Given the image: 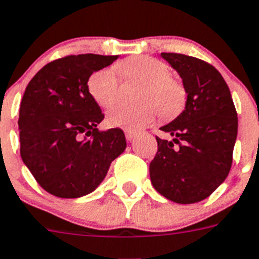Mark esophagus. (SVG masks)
<instances>
[{"mask_svg":"<svg viewBox=\"0 0 259 259\" xmlns=\"http://www.w3.org/2000/svg\"><path fill=\"white\" fill-rule=\"evenodd\" d=\"M125 136H126V140L127 141H133L134 138H136V132H133V130H125Z\"/></svg>","mask_w":259,"mask_h":259,"instance_id":"esophagus-1","label":"esophagus"}]
</instances>
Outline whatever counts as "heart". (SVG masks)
Segmentation results:
<instances>
[{
	"instance_id": "1",
	"label": "heart",
	"mask_w": 259,
	"mask_h": 259,
	"mask_svg": "<svg viewBox=\"0 0 259 259\" xmlns=\"http://www.w3.org/2000/svg\"><path fill=\"white\" fill-rule=\"evenodd\" d=\"M119 72L130 80L141 82L145 89L141 92L142 105H114L108 112L106 123L112 127L140 130L155 119L156 112L162 117L177 114L184 103L183 87L170 77L166 63L151 56H133L117 66ZM119 81L116 71L110 67L93 73L88 80V89L93 100L103 108H109L118 96Z\"/></svg>"
}]
</instances>
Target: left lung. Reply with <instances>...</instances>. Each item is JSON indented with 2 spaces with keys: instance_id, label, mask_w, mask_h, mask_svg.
Instances as JSON below:
<instances>
[{
  "instance_id": "left-lung-1",
  "label": "left lung",
  "mask_w": 259,
  "mask_h": 259,
  "mask_svg": "<svg viewBox=\"0 0 259 259\" xmlns=\"http://www.w3.org/2000/svg\"><path fill=\"white\" fill-rule=\"evenodd\" d=\"M183 81L186 106L160 130L158 151L150 163L154 188L174 203L207 199L227 179L232 167L238 119L232 95L221 73L204 60L162 52Z\"/></svg>"
}]
</instances>
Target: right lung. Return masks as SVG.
Segmentation results:
<instances>
[{
	"label": "right lung",
	"mask_w": 259,
	"mask_h": 259,
	"mask_svg": "<svg viewBox=\"0 0 259 259\" xmlns=\"http://www.w3.org/2000/svg\"><path fill=\"white\" fill-rule=\"evenodd\" d=\"M118 55L82 54L46 64L30 80L19 108L21 156L49 193L76 199L93 192L125 151L121 129L99 132L104 119L88 89L93 72Z\"/></svg>",
	"instance_id": "right-lung-1"
}]
</instances>
